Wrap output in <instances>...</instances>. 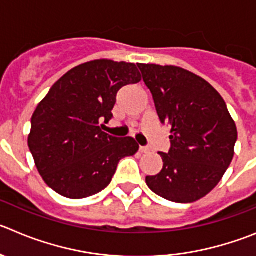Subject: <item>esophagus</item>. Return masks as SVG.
<instances>
[{
	"label": "esophagus",
	"instance_id": "obj_1",
	"mask_svg": "<svg viewBox=\"0 0 256 256\" xmlns=\"http://www.w3.org/2000/svg\"><path fill=\"white\" fill-rule=\"evenodd\" d=\"M140 151L142 152V154H147V152L151 151V148H150V147H144V146H140Z\"/></svg>",
	"mask_w": 256,
	"mask_h": 256
}]
</instances>
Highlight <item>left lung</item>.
I'll list each match as a JSON object with an SVG mask.
<instances>
[{
  "label": "left lung",
  "mask_w": 256,
  "mask_h": 256,
  "mask_svg": "<svg viewBox=\"0 0 256 256\" xmlns=\"http://www.w3.org/2000/svg\"><path fill=\"white\" fill-rule=\"evenodd\" d=\"M171 147L158 152L162 170L146 176L157 196L193 203L207 196L234 158L238 130L226 102L206 80L176 66L138 63Z\"/></svg>",
  "instance_id": "1"
}]
</instances>
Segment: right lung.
Instances as JSON below:
<instances>
[{"label": "right lung", "instance_id": "obj_1", "mask_svg": "<svg viewBox=\"0 0 256 256\" xmlns=\"http://www.w3.org/2000/svg\"><path fill=\"white\" fill-rule=\"evenodd\" d=\"M140 81L134 63L91 60L60 77L39 102L28 144L56 193L71 199L98 194L110 184L119 161L138 151L132 137L109 136L100 123L112 118L118 91Z\"/></svg>", "mask_w": 256, "mask_h": 256}]
</instances>
